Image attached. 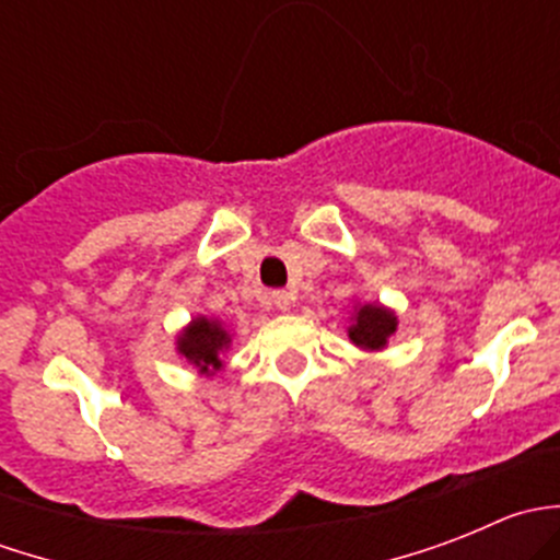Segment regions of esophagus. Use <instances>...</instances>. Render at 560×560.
<instances>
[{
    "label": "esophagus",
    "instance_id": "obj_1",
    "mask_svg": "<svg viewBox=\"0 0 560 560\" xmlns=\"http://www.w3.org/2000/svg\"><path fill=\"white\" fill-rule=\"evenodd\" d=\"M270 301H273L276 308L287 312V308L295 303V295H292V292H287V290H276V292H270Z\"/></svg>",
    "mask_w": 560,
    "mask_h": 560
}]
</instances>
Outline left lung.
I'll return each instance as SVG.
<instances>
[{
  "label": "left lung",
  "instance_id": "8db88e82",
  "mask_svg": "<svg viewBox=\"0 0 560 560\" xmlns=\"http://www.w3.org/2000/svg\"><path fill=\"white\" fill-rule=\"evenodd\" d=\"M393 332L395 316L382 306H363L358 312V322L349 327V338L363 349H382Z\"/></svg>",
  "mask_w": 560,
  "mask_h": 560
}]
</instances>
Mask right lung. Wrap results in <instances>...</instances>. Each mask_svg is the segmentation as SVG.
Returning a JSON list of instances; mask_svg holds the SVG:
<instances>
[{"label": "right lung", "instance_id": "1", "mask_svg": "<svg viewBox=\"0 0 560 560\" xmlns=\"http://www.w3.org/2000/svg\"><path fill=\"white\" fill-rule=\"evenodd\" d=\"M228 343V330H224L219 322H208L200 316V319L191 322L189 330L178 338V352L184 354L186 360H191L200 371H217L222 369L219 352H222Z\"/></svg>", "mask_w": 560, "mask_h": 560}]
</instances>
